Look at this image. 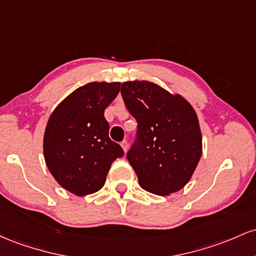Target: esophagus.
Instances as JSON below:
<instances>
[{
	"instance_id": "obj_1",
	"label": "esophagus",
	"mask_w": 256,
	"mask_h": 256,
	"mask_svg": "<svg viewBox=\"0 0 256 256\" xmlns=\"http://www.w3.org/2000/svg\"><path fill=\"white\" fill-rule=\"evenodd\" d=\"M120 146H122L123 151H124V152H127V151H128V148H129V144H128V142H127V140H123V142H120Z\"/></svg>"
}]
</instances>
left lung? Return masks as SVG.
<instances>
[{
  "instance_id": "8db88e82",
  "label": "left lung",
  "mask_w": 256,
  "mask_h": 256,
  "mask_svg": "<svg viewBox=\"0 0 256 256\" xmlns=\"http://www.w3.org/2000/svg\"><path fill=\"white\" fill-rule=\"evenodd\" d=\"M120 94L138 122L127 160L140 186L160 196L179 191L191 179L202 154L194 110L182 96L148 81L122 83Z\"/></svg>"
}]
</instances>
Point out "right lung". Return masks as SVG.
Masks as SVG:
<instances>
[{
	"mask_svg": "<svg viewBox=\"0 0 256 256\" xmlns=\"http://www.w3.org/2000/svg\"><path fill=\"white\" fill-rule=\"evenodd\" d=\"M120 82H92L77 88L56 106L43 139L46 164L65 190L76 196L94 194L122 148L108 138L104 111L120 92Z\"/></svg>",
	"mask_w": 256,
	"mask_h": 256,
	"instance_id": "1",
	"label": "right lung"
}]
</instances>
